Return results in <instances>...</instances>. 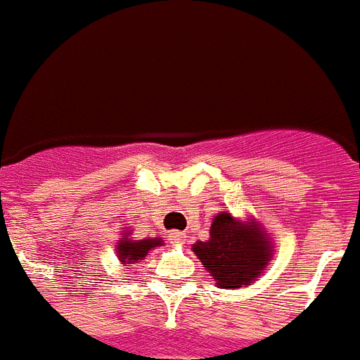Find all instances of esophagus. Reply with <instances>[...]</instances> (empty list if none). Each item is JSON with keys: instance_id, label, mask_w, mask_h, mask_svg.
Returning <instances> with one entry per match:
<instances>
[{"instance_id": "obj_1", "label": "esophagus", "mask_w": 360, "mask_h": 360, "mask_svg": "<svg viewBox=\"0 0 360 360\" xmlns=\"http://www.w3.org/2000/svg\"><path fill=\"white\" fill-rule=\"evenodd\" d=\"M168 237L172 245H183L185 243V233L183 231H172Z\"/></svg>"}]
</instances>
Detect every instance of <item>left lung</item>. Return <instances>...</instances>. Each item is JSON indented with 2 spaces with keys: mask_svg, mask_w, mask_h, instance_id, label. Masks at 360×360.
<instances>
[{
  "mask_svg": "<svg viewBox=\"0 0 360 360\" xmlns=\"http://www.w3.org/2000/svg\"><path fill=\"white\" fill-rule=\"evenodd\" d=\"M209 233V240H198L192 250L222 290L252 284L273 257L267 233L254 220L239 222L230 213H219Z\"/></svg>",
  "mask_w": 360,
  "mask_h": 360,
  "instance_id": "8db88e82",
  "label": "left lung"
}]
</instances>
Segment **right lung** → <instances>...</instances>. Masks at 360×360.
<instances>
[{
    "label": "right lung",
    "instance_id": "1",
    "mask_svg": "<svg viewBox=\"0 0 360 360\" xmlns=\"http://www.w3.org/2000/svg\"><path fill=\"white\" fill-rule=\"evenodd\" d=\"M155 246H162L160 237L136 240L130 237V233H123L120 243L115 245V252H117V257H120V262L123 263L124 267H130V265L138 263V259H143Z\"/></svg>",
    "mask_w": 360,
    "mask_h": 360
}]
</instances>
